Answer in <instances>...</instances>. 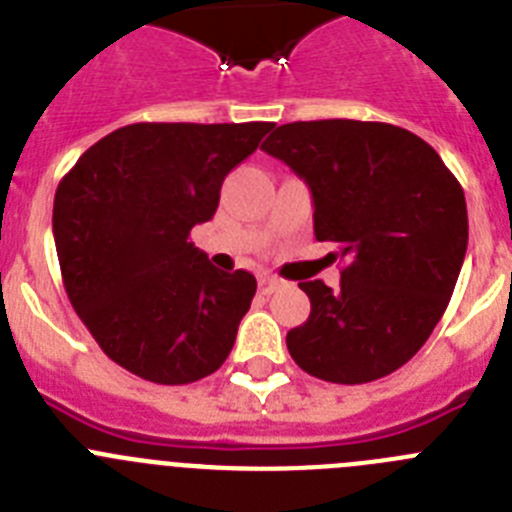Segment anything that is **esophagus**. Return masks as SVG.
<instances>
[{"mask_svg": "<svg viewBox=\"0 0 512 512\" xmlns=\"http://www.w3.org/2000/svg\"><path fill=\"white\" fill-rule=\"evenodd\" d=\"M279 284L282 282H279L277 277H269V274H264V277H259V292L261 295H271V292H274Z\"/></svg>", "mask_w": 512, "mask_h": 512, "instance_id": "obj_1", "label": "esophagus"}]
</instances>
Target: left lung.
Masks as SVG:
<instances>
[{
	"label": "left lung",
	"mask_w": 512,
	"mask_h": 512,
	"mask_svg": "<svg viewBox=\"0 0 512 512\" xmlns=\"http://www.w3.org/2000/svg\"><path fill=\"white\" fill-rule=\"evenodd\" d=\"M261 151L305 179L315 238L346 261L336 289L300 282L310 318L287 333L295 364L333 384L397 372L454 295L469 241L461 184L423 138L390 122H287Z\"/></svg>",
	"instance_id": "8db88e82"
}]
</instances>
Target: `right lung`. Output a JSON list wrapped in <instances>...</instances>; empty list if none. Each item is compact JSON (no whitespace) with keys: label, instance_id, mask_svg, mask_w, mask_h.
Listing matches in <instances>:
<instances>
[{"label":"right lung","instance_id":"1","mask_svg":"<svg viewBox=\"0 0 512 512\" xmlns=\"http://www.w3.org/2000/svg\"><path fill=\"white\" fill-rule=\"evenodd\" d=\"M274 122H135L81 153L53 200L66 295L104 354L135 377L189 384L217 372L256 295L189 241L225 176Z\"/></svg>","mask_w":512,"mask_h":512}]
</instances>
